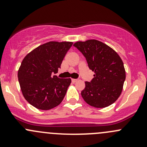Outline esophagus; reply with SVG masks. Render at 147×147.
<instances>
[{
  "label": "esophagus",
  "instance_id": "1",
  "mask_svg": "<svg viewBox=\"0 0 147 147\" xmlns=\"http://www.w3.org/2000/svg\"><path fill=\"white\" fill-rule=\"evenodd\" d=\"M78 81V80H77V79H72V83H75V82H77Z\"/></svg>",
  "mask_w": 147,
  "mask_h": 147
}]
</instances>
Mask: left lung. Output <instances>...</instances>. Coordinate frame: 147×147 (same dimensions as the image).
<instances>
[{
	"instance_id": "left-lung-1",
	"label": "left lung",
	"mask_w": 147,
	"mask_h": 147,
	"mask_svg": "<svg viewBox=\"0 0 147 147\" xmlns=\"http://www.w3.org/2000/svg\"><path fill=\"white\" fill-rule=\"evenodd\" d=\"M73 45L82 53L89 68L94 72L91 82H85L81 92L82 98L96 108L113 104L121 94L126 78L121 57L112 47L97 40L78 41Z\"/></svg>"
}]
</instances>
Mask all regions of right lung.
<instances>
[{
  "instance_id": "add662e5",
  "label": "right lung",
  "mask_w": 147,
  "mask_h": 147,
  "mask_svg": "<svg viewBox=\"0 0 147 147\" xmlns=\"http://www.w3.org/2000/svg\"><path fill=\"white\" fill-rule=\"evenodd\" d=\"M73 42L50 41L38 46L24 57L18 72L20 90L31 105L42 110L58 106L64 99L70 78L60 79L57 73Z\"/></svg>"
}]
</instances>
